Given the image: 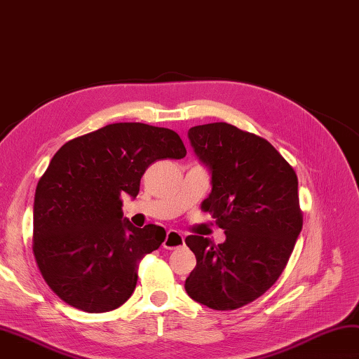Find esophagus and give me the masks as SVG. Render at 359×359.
I'll return each mask as SVG.
<instances>
[{"label":"esophagus","mask_w":359,"mask_h":359,"mask_svg":"<svg viewBox=\"0 0 359 359\" xmlns=\"http://www.w3.org/2000/svg\"><path fill=\"white\" fill-rule=\"evenodd\" d=\"M164 248L167 250H175V248H180L184 245V236H182L180 231H175V229H170V231H167L165 236V241L164 243Z\"/></svg>","instance_id":"1"}]
</instances>
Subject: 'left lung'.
<instances>
[{
  "label": "left lung",
  "instance_id": "left-lung-1",
  "mask_svg": "<svg viewBox=\"0 0 359 359\" xmlns=\"http://www.w3.org/2000/svg\"><path fill=\"white\" fill-rule=\"evenodd\" d=\"M197 158L211 173V194L201 209L225 229L214 245L187 236L197 266L184 289L211 309L241 308L280 278L303 225L299 180L266 139L229 123L194 126L187 133Z\"/></svg>",
  "mask_w": 359,
  "mask_h": 359
}]
</instances>
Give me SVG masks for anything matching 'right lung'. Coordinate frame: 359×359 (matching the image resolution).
I'll use <instances>...</instances> for the list:
<instances>
[{
    "instance_id": "right-lung-1",
    "label": "right lung",
    "mask_w": 359,
    "mask_h": 359,
    "mask_svg": "<svg viewBox=\"0 0 359 359\" xmlns=\"http://www.w3.org/2000/svg\"><path fill=\"white\" fill-rule=\"evenodd\" d=\"M186 147L167 128L112 123L69 140L54 154L34 197V256L53 292L86 313L130 299L137 264L158 250L165 229L136 228L121 197L136 198L158 159H181Z\"/></svg>"
}]
</instances>
